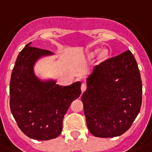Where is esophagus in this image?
<instances>
[{"label": "esophagus", "instance_id": "esophagus-1", "mask_svg": "<svg viewBox=\"0 0 152 152\" xmlns=\"http://www.w3.org/2000/svg\"><path fill=\"white\" fill-rule=\"evenodd\" d=\"M86 88H87V86H86V84H84V83H83V84H81L80 89H81V91H82V92L85 91V90H86Z\"/></svg>", "mask_w": 152, "mask_h": 152}]
</instances>
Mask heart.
<instances>
[{"label":"heart","mask_w":152,"mask_h":152,"mask_svg":"<svg viewBox=\"0 0 152 152\" xmlns=\"http://www.w3.org/2000/svg\"><path fill=\"white\" fill-rule=\"evenodd\" d=\"M99 53L100 54H99V56H98V59L100 61H104L105 60H107L108 56H109V51L107 50V48H104L102 50H100V48H96L94 50L88 52V54H87V57L89 60H91V59H93L96 56H97V54H99Z\"/></svg>","instance_id":"heart-1"}]
</instances>
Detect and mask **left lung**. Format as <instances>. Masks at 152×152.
Returning a JSON list of instances; mask_svg holds the SVG:
<instances>
[{
    "label": "left lung",
    "mask_w": 152,
    "mask_h": 152,
    "mask_svg": "<svg viewBox=\"0 0 152 152\" xmlns=\"http://www.w3.org/2000/svg\"><path fill=\"white\" fill-rule=\"evenodd\" d=\"M81 100L89 132L111 138L126 132L140 111L142 81L130 50L95 66Z\"/></svg>",
    "instance_id": "left-lung-1"
}]
</instances>
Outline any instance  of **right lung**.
Returning a JSON list of instances; mask_svg holds the SVG:
<instances>
[{
	"mask_svg": "<svg viewBox=\"0 0 152 152\" xmlns=\"http://www.w3.org/2000/svg\"><path fill=\"white\" fill-rule=\"evenodd\" d=\"M31 44L19 53L12 72L10 108L18 127L28 137L48 140L62 132L64 115L81 94V83L61 86L54 79L38 77L34 71L37 62L53 53L31 47Z\"/></svg>",
	"mask_w": 152,
	"mask_h": 152,
	"instance_id": "add662e5",
	"label": "right lung"
}]
</instances>
